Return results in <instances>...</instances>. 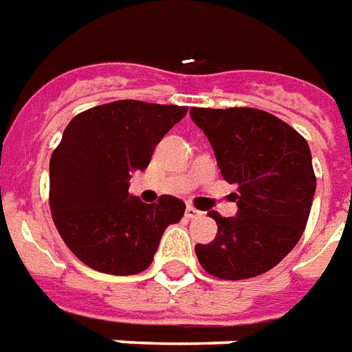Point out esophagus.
Segmentation results:
<instances>
[{"mask_svg": "<svg viewBox=\"0 0 352 352\" xmlns=\"http://www.w3.org/2000/svg\"><path fill=\"white\" fill-rule=\"evenodd\" d=\"M186 215L189 217V219H195V217H201L202 212H201V210H197V208H193V206H187L186 208Z\"/></svg>", "mask_w": 352, "mask_h": 352, "instance_id": "34e87169", "label": "esophagus"}]
</instances>
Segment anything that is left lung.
<instances>
[{
  "mask_svg": "<svg viewBox=\"0 0 352 352\" xmlns=\"http://www.w3.org/2000/svg\"><path fill=\"white\" fill-rule=\"evenodd\" d=\"M210 140L217 166L238 186L234 217L210 212L212 243H197L202 268L219 279H248L272 270L306 229L315 173L306 138L257 109H191Z\"/></svg>",
  "mask_w": 352,
  "mask_h": 352,
  "instance_id": "1",
  "label": "left lung"
}]
</instances>
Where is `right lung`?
Returning a JSON list of instances; mask_svg holds the SVG:
<instances>
[{
  "label": "right lung",
  "mask_w": 352,
  "mask_h": 352,
  "mask_svg": "<svg viewBox=\"0 0 352 352\" xmlns=\"http://www.w3.org/2000/svg\"><path fill=\"white\" fill-rule=\"evenodd\" d=\"M186 114L187 107L125 99L86 110L65 127L50 157V210L86 266L110 276L144 272L166 227L184 217L179 199L163 195L146 204L129 195V179Z\"/></svg>",
  "instance_id": "add662e5"
}]
</instances>
